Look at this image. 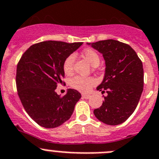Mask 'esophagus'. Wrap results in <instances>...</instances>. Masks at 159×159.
<instances>
[{
	"label": "esophagus",
	"instance_id": "esophagus-1",
	"mask_svg": "<svg viewBox=\"0 0 159 159\" xmlns=\"http://www.w3.org/2000/svg\"><path fill=\"white\" fill-rule=\"evenodd\" d=\"M90 97V94H82V98L85 99H89Z\"/></svg>",
	"mask_w": 159,
	"mask_h": 159
}]
</instances>
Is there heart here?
I'll use <instances>...</instances> for the list:
<instances>
[{
	"label": "heart",
	"instance_id": "1",
	"mask_svg": "<svg viewBox=\"0 0 159 159\" xmlns=\"http://www.w3.org/2000/svg\"><path fill=\"white\" fill-rule=\"evenodd\" d=\"M82 55L92 66H97L100 62V57L97 51L92 48H86L83 51ZM75 55L70 54L64 59L62 69L66 74H70L74 69V62ZM97 84V80L93 77L75 76L70 80V85L80 92L88 93L92 87Z\"/></svg>",
	"mask_w": 159,
	"mask_h": 159
}]
</instances>
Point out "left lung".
<instances>
[{"instance_id": "8db88e82", "label": "left lung", "mask_w": 159, "mask_h": 159, "mask_svg": "<svg viewBox=\"0 0 159 159\" xmlns=\"http://www.w3.org/2000/svg\"><path fill=\"white\" fill-rule=\"evenodd\" d=\"M90 44V43H88ZM105 60L104 79L97 89L104 101L93 113L100 121L108 125H118L134 112L143 90L142 61L128 44L114 39L93 43Z\"/></svg>"}]
</instances>
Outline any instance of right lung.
I'll use <instances>...</instances> for the list:
<instances>
[{"label":"right lung","instance_id":"obj_1","mask_svg":"<svg viewBox=\"0 0 159 159\" xmlns=\"http://www.w3.org/2000/svg\"><path fill=\"white\" fill-rule=\"evenodd\" d=\"M82 43L44 41L31 45L17 64V93L27 113L46 128H56L70 118L81 95L70 89L63 97L55 92L65 84L62 63Z\"/></svg>","mask_w":159,"mask_h":159}]
</instances>
